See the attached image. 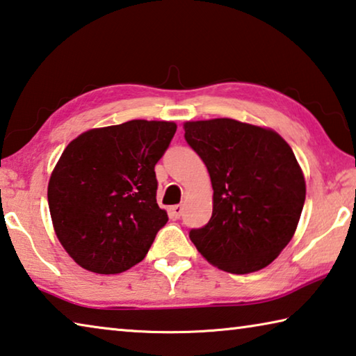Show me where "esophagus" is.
Returning <instances> with one entry per match:
<instances>
[{
    "mask_svg": "<svg viewBox=\"0 0 356 356\" xmlns=\"http://www.w3.org/2000/svg\"><path fill=\"white\" fill-rule=\"evenodd\" d=\"M183 216V207L181 205H175L170 208V218L172 219H179Z\"/></svg>",
    "mask_w": 356,
    "mask_h": 356,
    "instance_id": "esophagus-1",
    "label": "esophagus"
}]
</instances>
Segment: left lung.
<instances>
[{"label": "left lung", "mask_w": 356, "mask_h": 356, "mask_svg": "<svg viewBox=\"0 0 356 356\" xmlns=\"http://www.w3.org/2000/svg\"><path fill=\"white\" fill-rule=\"evenodd\" d=\"M184 138L213 184V214L189 232L209 264L233 275L259 271L292 240L306 183L277 132L230 118L188 121Z\"/></svg>", "instance_id": "left-lung-1"}]
</instances>
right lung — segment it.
Returning <instances> with one entry per match:
<instances>
[{
  "mask_svg": "<svg viewBox=\"0 0 356 356\" xmlns=\"http://www.w3.org/2000/svg\"><path fill=\"white\" fill-rule=\"evenodd\" d=\"M177 132L167 121L132 120L79 136L49 181L58 240L85 270L118 275L145 259L168 216L156 202L154 165Z\"/></svg>",
  "mask_w": 356,
  "mask_h": 356,
  "instance_id": "right-lung-1",
  "label": "right lung"
}]
</instances>
